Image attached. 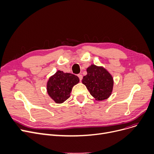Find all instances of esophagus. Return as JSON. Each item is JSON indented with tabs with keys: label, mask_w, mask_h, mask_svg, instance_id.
I'll return each instance as SVG.
<instances>
[{
	"label": "esophagus",
	"mask_w": 154,
	"mask_h": 154,
	"mask_svg": "<svg viewBox=\"0 0 154 154\" xmlns=\"http://www.w3.org/2000/svg\"><path fill=\"white\" fill-rule=\"evenodd\" d=\"M78 78H79L80 81H82V78H83V76H82L81 74H79V75H78Z\"/></svg>",
	"instance_id": "obj_1"
}]
</instances>
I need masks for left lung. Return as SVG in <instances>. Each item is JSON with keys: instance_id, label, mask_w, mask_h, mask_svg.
I'll use <instances>...</instances> for the list:
<instances>
[{"instance_id": "left-lung-1", "label": "left lung", "mask_w": 154, "mask_h": 154, "mask_svg": "<svg viewBox=\"0 0 154 154\" xmlns=\"http://www.w3.org/2000/svg\"><path fill=\"white\" fill-rule=\"evenodd\" d=\"M87 75L83 76L82 83L86 86L95 100L108 99L112 93L113 78L104 67L91 64L86 69Z\"/></svg>"}]
</instances>
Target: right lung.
<instances>
[{
	"label": "right lung",
	"instance_id": "obj_1",
	"mask_svg": "<svg viewBox=\"0 0 154 154\" xmlns=\"http://www.w3.org/2000/svg\"><path fill=\"white\" fill-rule=\"evenodd\" d=\"M79 82L77 76L58 70L48 80V94L56 103H63L70 97L72 87Z\"/></svg>",
	"mask_w": 154,
	"mask_h": 154
}]
</instances>
